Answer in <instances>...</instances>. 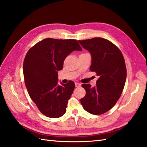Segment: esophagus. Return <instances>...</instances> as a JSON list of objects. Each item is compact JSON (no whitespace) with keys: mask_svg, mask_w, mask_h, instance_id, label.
Here are the masks:
<instances>
[{"mask_svg":"<svg viewBox=\"0 0 147 147\" xmlns=\"http://www.w3.org/2000/svg\"><path fill=\"white\" fill-rule=\"evenodd\" d=\"M75 85H76V87H79V86H81V84H80V83H78V82L75 83Z\"/></svg>","mask_w":147,"mask_h":147,"instance_id":"34e87169","label":"esophagus"}]
</instances>
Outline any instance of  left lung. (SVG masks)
<instances>
[{
    "label": "left lung",
    "instance_id": "obj_1",
    "mask_svg": "<svg viewBox=\"0 0 147 147\" xmlns=\"http://www.w3.org/2000/svg\"><path fill=\"white\" fill-rule=\"evenodd\" d=\"M91 53L90 70L96 74V86L82 84L86 95L80 99L84 109L93 115L109 111L121 97L126 80V67L121 51L109 40L95 37L79 40Z\"/></svg>",
    "mask_w": 147,
    "mask_h": 147
}]
</instances>
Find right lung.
Returning a JSON list of instances; mask_svg holds the SVG:
<instances>
[{
    "instance_id": "add662e5",
    "label": "right lung",
    "mask_w": 147,
    "mask_h": 147,
    "mask_svg": "<svg viewBox=\"0 0 147 147\" xmlns=\"http://www.w3.org/2000/svg\"><path fill=\"white\" fill-rule=\"evenodd\" d=\"M82 48L75 39L47 38L28 50L23 62V76L30 97L40 112L50 118L60 117L67 110L75 84H58V71L65 59Z\"/></svg>"
}]
</instances>
